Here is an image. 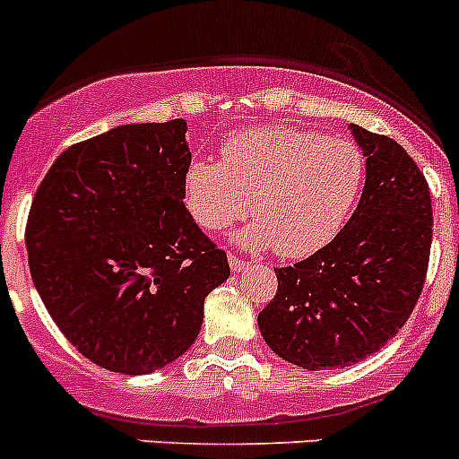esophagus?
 Here are the masks:
<instances>
[{
  "instance_id": "obj_1",
  "label": "esophagus",
  "mask_w": 459,
  "mask_h": 459,
  "mask_svg": "<svg viewBox=\"0 0 459 459\" xmlns=\"http://www.w3.org/2000/svg\"><path fill=\"white\" fill-rule=\"evenodd\" d=\"M246 266L247 262H243V259L237 257V255H230V268H232V273H241Z\"/></svg>"
}]
</instances>
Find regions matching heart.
Returning a JSON list of instances; mask_svg holds the SVG:
<instances>
[{
  "mask_svg": "<svg viewBox=\"0 0 459 459\" xmlns=\"http://www.w3.org/2000/svg\"><path fill=\"white\" fill-rule=\"evenodd\" d=\"M367 163L348 138L293 127H259L227 138L221 163L186 168V209L207 232L252 213L241 241L280 257H309L342 232L364 188Z\"/></svg>",
  "mask_w": 459,
  "mask_h": 459,
  "instance_id": "b5f03b06",
  "label": "heart"
}]
</instances>
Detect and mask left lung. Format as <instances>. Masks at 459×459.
Instances as JSON below:
<instances>
[{"instance_id":"obj_1","label":"left lung","mask_w":459,"mask_h":459,"mask_svg":"<svg viewBox=\"0 0 459 459\" xmlns=\"http://www.w3.org/2000/svg\"><path fill=\"white\" fill-rule=\"evenodd\" d=\"M367 184L348 225L312 257L277 268L259 330L309 371L357 364L398 334L423 291L432 204L423 172L394 138L351 125Z\"/></svg>"}]
</instances>
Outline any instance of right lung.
I'll return each mask as SVG.
<instances>
[{"instance_id": "1", "label": "right lung", "mask_w": 459, "mask_h": 459, "mask_svg": "<svg viewBox=\"0 0 459 459\" xmlns=\"http://www.w3.org/2000/svg\"><path fill=\"white\" fill-rule=\"evenodd\" d=\"M186 123L123 125L74 143L33 195L24 241L33 284L83 357L145 376L191 348L225 250L184 204Z\"/></svg>"}]
</instances>
